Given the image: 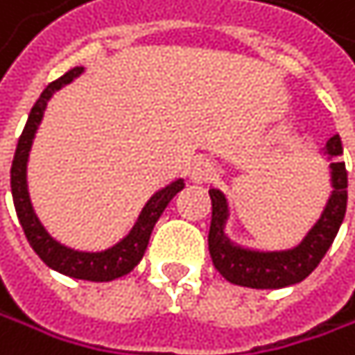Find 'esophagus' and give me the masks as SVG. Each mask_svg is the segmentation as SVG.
Here are the masks:
<instances>
[{
  "instance_id": "34e87169",
  "label": "esophagus",
  "mask_w": 355,
  "mask_h": 355,
  "mask_svg": "<svg viewBox=\"0 0 355 355\" xmlns=\"http://www.w3.org/2000/svg\"><path fill=\"white\" fill-rule=\"evenodd\" d=\"M215 173H217V171H215L213 163L207 161V159H196V161L192 163L190 171H188V175H190V180H192L194 184H205V182L213 180Z\"/></svg>"
}]
</instances>
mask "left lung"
<instances>
[{
  "mask_svg": "<svg viewBox=\"0 0 355 355\" xmlns=\"http://www.w3.org/2000/svg\"><path fill=\"white\" fill-rule=\"evenodd\" d=\"M327 155L331 163L333 192L329 202L305 239L286 251H251L234 245L226 236L228 200L221 190L211 188V228H209V253L215 270L228 282L249 288H282L297 284L312 274L329 247L333 245L347 209V171L345 163L339 161L343 155L341 138L333 136L327 142Z\"/></svg>",
  "mask_w": 355,
  "mask_h": 355,
  "instance_id": "8db88e82",
  "label": "left lung"
}]
</instances>
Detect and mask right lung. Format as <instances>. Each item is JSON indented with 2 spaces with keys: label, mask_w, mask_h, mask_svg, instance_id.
I'll list each match as a JSON object with an SVG mask.
<instances>
[{
  "label": "right lung",
  "mask_w": 355,
  "mask_h": 355,
  "mask_svg": "<svg viewBox=\"0 0 355 355\" xmlns=\"http://www.w3.org/2000/svg\"><path fill=\"white\" fill-rule=\"evenodd\" d=\"M81 73H83V69L77 67V69L64 73L60 79L52 81L46 89H43V94L39 96L35 106L31 108V114L26 119V125L22 129V136H20L16 153H14L10 184H12V198H14L16 215L20 219L24 236H26L28 245L33 247V251L41 257V261L48 268H52L64 276H71V278L92 280V282H108V280L129 274L140 263V259L148 247L157 219L161 217V213L165 211L169 200L184 188V180H175L169 186H165L163 190L155 192L150 196V200L144 205L140 217L136 219V224L129 230V234L106 251H98V253L75 251V249L60 245L58 241H54L48 234V230L41 226L39 217L35 215V209H33L31 196H28V186H26L28 153H31L33 138L37 134V127L43 119V110H46L50 98L54 96V92L69 85Z\"/></svg>",
  "instance_id": "add662e5"
}]
</instances>
